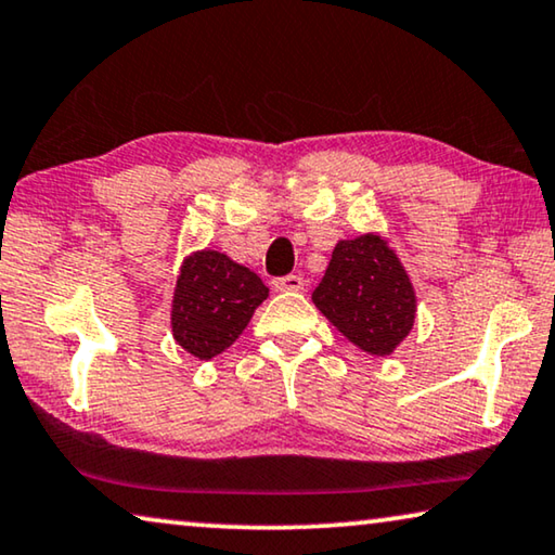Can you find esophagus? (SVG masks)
<instances>
[{"label": "esophagus", "instance_id": "34e87169", "mask_svg": "<svg viewBox=\"0 0 555 555\" xmlns=\"http://www.w3.org/2000/svg\"><path fill=\"white\" fill-rule=\"evenodd\" d=\"M272 291H278V293H297V291H305V280H302L300 275L275 278V280H272Z\"/></svg>", "mask_w": 555, "mask_h": 555}]
</instances>
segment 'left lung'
<instances>
[{
  "label": "left lung",
  "mask_w": 555,
  "mask_h": 555,
  "mask_svg": "<svg viewBox=\"0 0 555 555\" xmlns=\"http://www.w3.org/2000/svg\"><path fill=\"white\" fill-rule=\"evenodd\" d=\"M312 302L345 340L375 358L392 356L417 315L413 280L377 232L337 240Z\"/></svg>",
  "instance_id": "obj_1"
}]
</instances>
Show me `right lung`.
Masks as SVG:
<instances>
[{"mask_svg": "<svg viewBox=\"0 0 555 555\" xmlns=\"http://www.w3.org/2000/svg\"><path fill=\"white\" fill-rule=\"evenodd\" d=\"M268 285L250 268L218 250H192L180 264L170 305L175 343L197 360L230 348L250 323Z\"/></svg>", "mask_w": 555, "mask_h": 555, "instance_id": "add662e5", "label": "right lung"}]
</instances>
